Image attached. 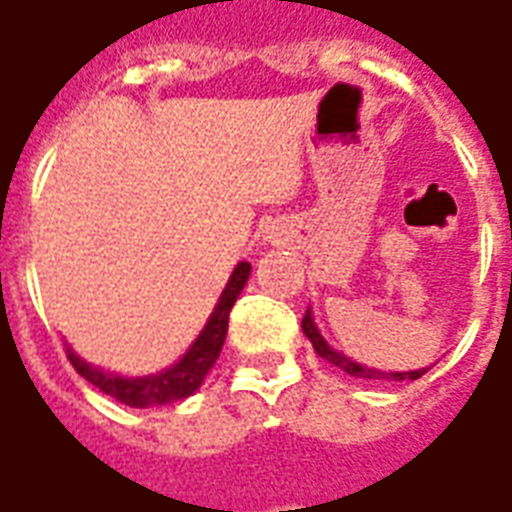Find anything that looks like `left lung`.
I'll return each instance as SVG.
<instances>
[{
  "mask_svg": "<svg viewBox=\"0 0 512 512\" xmlns=\"http://www.w3.org/2000/svg\"><path fill=\"white\" fill-rule=\"evenodd\" d=\"M301 329H304V334L310 337V343H312V348H315V354L323 356L326 362H332L334 367L345 370L348 376L378 378V381H381V378H386V381H417V378H422L425 373H428V367H419V370H408V373H384V370H373V367L359 365V362L348 359V356L340 354V351H334L332 345L323 340L321 332H318V326H315V321H312V310L304 312V318H301Z\"/></svg>",
  "mask_w": 512,
  "mask_h": 512,
  "instance_id": "8db88e82",
  "label": "left lung"
}]
</instances>
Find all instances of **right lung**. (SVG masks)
Here are the masks:
<instances>
[{
  "label": "right lung",
  "mask_w": 512,
  "mask_h": 512,
  "mask_svg": "<svg viewBox=\"0 0 512 512\" xmlns=\"http://www.w3.org/2000/svg\"><path fill=\"white\" fill-rule=\"evenodd\" d=\"M249 271H252L249 263H238L235 266V271L230 274V282L224 285L219 304L213 307L211 318L205 323L200 337L167 370L153 373V376L123 378L115 376V373H106L101 367L87 365L82 356H76L68 348V359H71L73 370L82 378H87L93 386H98L104 395L115 397V400H120V403H126L131 408L167 406V403H178L183 397L194 395L200 389L202 378L208 376V370L216 365V359L222 354L224 337H227V323H230V310H233L235 299L244 290Z\"/></svg>",
  "instance_id": "right-lung-1"
}]
</instances>
